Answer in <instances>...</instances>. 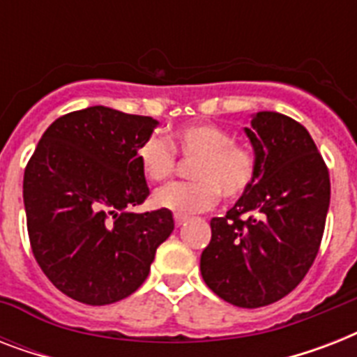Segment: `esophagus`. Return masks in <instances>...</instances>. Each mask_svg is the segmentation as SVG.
<instances>
[{
    "instance_id": "esophagus-1",
    "label": "esophagus",
    "mask_w": 357,
    "mask_h": 357,
    "mask_svg": "<svg viewBox=\"0 0 357 357\" xmlns=\"http://www.w3.org/2000/svg\"><path fill=\"white\" fill-rule=\"evenodd\" d=\"M174 222H176V226H183L185 222H187V217H181V215H174Z\"/></svg>"
}]
</instances>
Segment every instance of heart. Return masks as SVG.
<instances>
[{
  "label": "heart",
  "mask_w": 357,
  "mask_h": 357,
  "mask_svg": "<svg viewBox=\"0 0 357 357\" xmlns=\"http://www.w3.org/2000/svg\"><path fill=\"white\" fill-rule=\"evenodd\" d=\"M171 144L151 135L140 144V170L150 181H162L176 170V153L195 159L190 176L195 181H178L155 190L157 207L187 217L211 209L222 195L235 200L250 189L255 176L254 155L234 137L215 123H190L170 135Z\"/></svg>",
  "instance_id": "b5f03b06"
}]
</instances>
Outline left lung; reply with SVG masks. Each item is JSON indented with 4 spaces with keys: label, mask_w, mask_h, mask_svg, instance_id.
Wrapping results in <instances>:
<instances>
[{
    "label": "left lung",
    "mask_w": 357,
    "mask_h": 357,
    "mask_svg": "<svg viewBox=\"0 0 357 357\" xmlns=\"http://www.w3.org/2000/svg\"><path fill=\"white\" fill-rule=\"evenodd\" d=\"M244 133L255 176L226 217L211 220L202 252L204 282L237 307H263L287 296L313 265L330 207V174L307 129L261 111Z\"/></svg>",
    "instance_id": "1"
}]
</instances>
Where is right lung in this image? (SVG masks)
<instances>
[{"mask_svg":"<svg viewBox=\"0 0 357 357\" xmlns=\"http://www.w3.org/2000/svg\"><path fill=\"white\" fill-rule=\"evenodd\" d=\"M157 123L103 105L74 111L44 131L25 167L33 255L70 298L105 305L135 293L172 234L168 209L131 211L150 195L137 151Z\"/></svg>","mask_w":357,"mask_h":357,"instance_id":"right-lung-1","label":"right lung"}]
</instances>
